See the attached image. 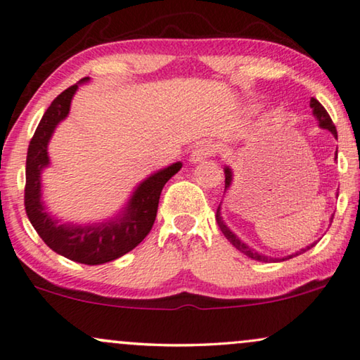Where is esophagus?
I'll list each match as a JSON object with an SVG mask.
<instances>
[{"mask_svg": "<svg viewBox=\"0 0 360 360\" xmlns=\"http://www.w3.org/2000/svg\"><path fill=\"white\" fill-rule=\"evenodd\" d=\"M216 153V146L207 143V141H202L200 144L195 146V149L191 150L190 154V162L193 164H198V162H202L206 158H210V155H212Z\"/></svg>", "mask_w": 360, "mask_h": 360, "instance_id": "1", "label": "esophagus"}]
</instances>
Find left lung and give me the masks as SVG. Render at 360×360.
Wrapping results in <instances>:
<instances>
[{
	"instance_id": "8db88e82",
	"label": "left lung",
	"mask_w": 360,
	"mask_h": 360,
	"mask_svg": "<svg viewBox=\"0 0 360 360\" xmlns=\"http://www.w3.org/2000/svg\"><path fill=\"white\" fill-rule=\"evenodd\" d=\"M310 107H311V112H314V117L316 118V122H319V127L323 128V129H328V131H331L333 136H335V138L338 139L336 127H335V123L331 122V118H330V115H328V112L325 110V107H323L321 103H320L319 101H316V98H314V97L310 98ZM336 153H338V150H336ZM224 174H226V188H224V193H226V191L232 186L233 174H232V169H231V167H224ZM216 221H217L219 229H221V232L224 233V237H226L227 240L231 242V243L233 245V247H236V248L238 250V252L243 253V255H247L248 258L257 259V262H264V263H268V262H285V259L294 258V257H297V255L305 253L307 250H310L311 247H315V245H316V242L307 245L305 248H300L299 252H295V253H292V255H288V257H281V258L266 257V255H263V253L257 252V250L250 248L247 243L242 242L240 238H238V237L236 236V233H233V232L231 231V229H229V227L226 226V222L222 221V216H221V205H219V207H217ZM331 222H333V216L330 217V226H331Z\"/></svg>"
}]
</instances>
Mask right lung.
<instances>
[{"label": "right lung", "mask_w": 360, "mask_h": 360, "mask_svg": "<svg viewBox=\"0 0 360 360\" xmlns=\"http://www.w3.org/2000/svg\"><path fill=\"white\" fill-rule=\"evenodd\" d=\"M89 79L91 77H82L77 84L61 92L41 117L27 149L24 205L30 224L55 253L71 262L94 266L123 257L144 240L158 216L160 191L181 169V162L150 174L134 188L120 214L105 221L72 224L51 216L41 198V172L50 165L49 143L56 127L70 113L77 87Z\"/></svg>", "instance_id": "right-lung-1"}]
</instances>
